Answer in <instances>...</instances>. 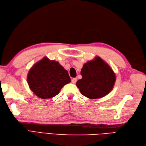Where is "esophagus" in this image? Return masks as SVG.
Instances as JSON below:
<instances>
[{
    "instance_id": "34e87169",
    "label": "esophagus",
    "mask_w": 146,
    "mask_h": 146,
    "mask_svg": "<svg viewBox=\"0 0 146 146\" xmlns=\"http://www.w3.org/2000/svg\"><path fill=\"white\" fill-rule=\"evenodd\" d=\"M77 78H73L72 79V83H76V82H77Z\"/></svg>"
}]
</instances>
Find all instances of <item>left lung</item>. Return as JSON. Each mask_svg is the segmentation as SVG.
<instances>
[{
  "label": "left lung",
  "instance_id": "left-lung-1",
  "mask_svg": "<svg viewBox=\"0 0 146 146\" xmlns=\"http://www.w3.org/2000/svg\"><path fill=\"white\" fill-rule=\"evenodd\" d=\"M81 75L82 78L77 82L76 85L82 95L91 99L107 95L116 82L113 70L99 56L84 64Z\"/></svg>",
  "mask_w": 146,
  "mask_h": 146
}]
</instances>
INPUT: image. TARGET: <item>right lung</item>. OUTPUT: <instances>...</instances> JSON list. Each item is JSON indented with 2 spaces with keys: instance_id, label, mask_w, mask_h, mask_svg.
I'll return each instance as SVG.
<instances>
[{
  "instance_id": "obj_1",
  "label": "right lung",
  "mask_w": 146,
  "mask_h": 146,
  "mask_svg": "<svg viewBox=\"0 0 146 146\" xmlns=\"http://www.w3.org/2000/svg\"><path fill=\"white\" fill-rule=\"evenodd\" d=\"M27 82L30 89L38 98L50 99L70 83V78L67 70L58 61L45 56L29 70Z\"/></svg>"
}]
</instances>
